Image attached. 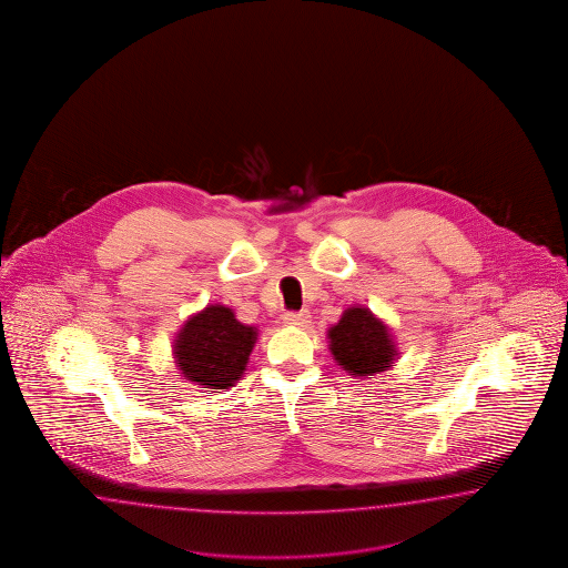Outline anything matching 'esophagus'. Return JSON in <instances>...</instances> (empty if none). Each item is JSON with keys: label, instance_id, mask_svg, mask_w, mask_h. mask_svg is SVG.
Returning a JSON list of instances; mask_svg holds the SVG:
<instances>
[{"label": "esophagus", "instance_id": "1", "mask_svg": "<svg viewBox=\"0 0 568 568\" xmlns=\"http://www.w3.org/2000/svg\"><path fill=\"white\" fill-rule=\"evenodd\" d=\"M283 323L290 327H306L310 323V312L308 310L287 312V314H283Z\"/></svg>", "mask_w": 568, "mask_h": 568}]
</instances>
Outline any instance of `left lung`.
<instances>
[{"label": "left lung", "mask_w": 568, "mask_h": 568, "mask_svg": "<svg viewBox=\"0 0 568 568\" xmlns=\"http://www.w3.org/2000/svg\"><path fill=\"white\" fill-rule=\"evenodd\" d=\"M328 352L339 368L356 378H373L389 371L397 361L392 328L366 306H349L327 328Z\"/></svg>", "instance_id": "obj_1"}]
</instances>
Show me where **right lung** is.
Returning <instances> with one entry per match:
<instances>
[{"instance_id":"obj_1","label":"right lung","mask_w":568,"mask_h":568,"mask_svg":"<svg viewBox=\"0 0 568 568\" xmlns=\"http://www.w3.org/2000/svg\"><path fill=\"white\" fill-rule=\"evenodd\" d=\"M258 328L243 325L223 304H210L191 314L172 339L179 377L202 389H229L245 373Z\"/></svg>"}]
</instances>
